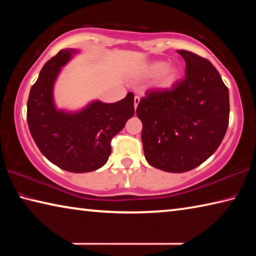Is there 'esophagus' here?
<instances>
[{"label": "esophagus", "mask_w": 256, "mask_h": 256, "mask_svg": "<svg viewBox=\"0 0 256 256\" xmlns=\"http://www.w3.org/2000/svg\"><path fill=\"white\" fill-rule=\"evenodd\" d=\"M138 102H140V97L138 96H136L134 97V108H136L138 105Z\"/></svg>", "instance_id": "esophagus-1"}]
</instances>
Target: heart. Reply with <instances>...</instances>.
Masks as SVG:
<instances>
[{
	"mask_svg": "<svg viewBox=\"0 0 256 256\" xmlns=\"http://www.w3.org/2000/svg\"><path fill=\"white\" fill-rule=\"evenodd\" d=\"M146 74L148 76H157V84L160 88H170L178 79V70L175 66H168L167 63L162 60H157L148 66L146 68Z\"/></svg>",
	"mask_w": 256,
	"mask_h": 256,
	"instance_id": "b5f03b06",
	"label": "heart"
}]
</instances>
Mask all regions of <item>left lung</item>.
<instances>
[{
	"mask_svg": "<svg viewBox=\"0 0 256 256\" xmlns=\"http://www.w3.org/2000/svg\"><path fill=\"white\" fill-rule=\"evenodd\" d=\"M185 78L170 89L146 92L136 108L144 157L151 166L184 172L218 149L229 123V92L209 60L177 50Z\"/></svg>",
	"mask_w": 256,
	"mask_h": 256,
	"instance_id": "8db88e82",
	"label": "left lung"
}]
</instances>
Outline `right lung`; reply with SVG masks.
Wrapping results in <instances>:
<instances>
[{
    "label": "right lung",
    "mask_w": 256,
    "mask_h": 256,
    "mask_svg": "<svg viewBox=\"0 0 256 256\" xmlns=\"http://www.w3.org/2000/svg\"><path fill=\"white\" fill-rule=\"evenodd\" d=\"M73 50H62L42 66L30 89L27 122L34 144L56 166L71 172H88L107 162L112 138L134 114V94L112 104L94 102L76 114L56 110L53 84Z\"/></svg>",
    "instance_id": "add662e5"
}]
</instances>
